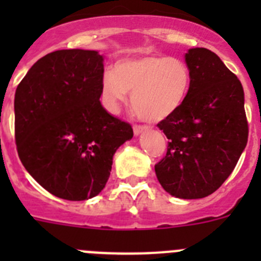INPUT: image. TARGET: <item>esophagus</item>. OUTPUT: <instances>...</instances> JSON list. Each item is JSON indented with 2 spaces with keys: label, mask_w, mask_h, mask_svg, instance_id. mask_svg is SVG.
Returning <instances> with one entry per match:
<instances>
[{
  "label": "esophagus",
  "mask_w": 261,
  "mask_h": 261,
  "mask_svg": "<svg viewBox=\"0 0 261 261\" xmlns=\"http://www.w3.org/2000/svg\"><path fill=\"white\" fill-rule=\"evenodd\" d=\"M147 130V126L145 125H135L133 126V132H135V136H140L142 132Z\"/></svg>",
  "instance_id": "obj_1"
}]
</instances>
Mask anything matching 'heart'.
<instances>
[{
  "label": "heart",
  "instance_id": "heart-1",
  "mask_svg": "<svg viewBox=\"0 0 261 261\" xmlns=\"http://www.w3.org/2000/svg\"><path fill=\"white\" fill-rule=\"evenodd\" d=\"M191 87V70L176 57H126L115 62L114 70L103 73L99 94L103 107L115 114L132 91L130 105L149 123H158L175 114Z\"/></svg>",
  "mask_w": 261,
  "mask_h": 261
}]
</instances>
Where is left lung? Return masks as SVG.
Returning <instances> with one entry per match:
<instances>
[{"instance_id": "8db88e82", "label": "left lung", "mask_w": 261, "mask_h": 261, "mask_svg": "<svg viewBox=\"0 0 261 261\" xmlns=\"http://www.w3.org/2000/svg\"><path fill=\"white\" fill-rule=\"evenodd\" d=\"M191 87L181 107L158 128L170 140L155 165L163 190L179 199H202L222 186L247 145L241 81L206 48L186 53Z\"/></svg>"}]
</instances>
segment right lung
Wrapping results in <instances>:
<instances>
[{
	"instance_id": "add662e5",
	"label": "right lung",
	"mask_w": 261,
	"mask_h": 261,
	"mask_svg": "<svg viewBox=\"0 0 261 261\" xmlns=\"http://www.w3.org/2000/svg\"><path fill=\"white\" fill-rule=\"evenodd\" d=\"M96 50L61 49L31 66L14 99L18 155L44 190L70 201L105 188L112 158L133 129L100 105Z\"/></svg>"
}]
</instances>
